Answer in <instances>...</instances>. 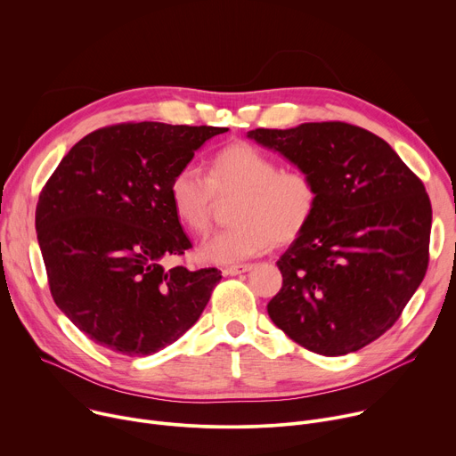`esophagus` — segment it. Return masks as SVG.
<instances>
[{
  "label": "esophagus",
  "instance_id": "esophagus-1",
  "mask_svg": "<svg viewBox=\"0 0 456 456\" xmlns=\"http://www.w3.org/2000/svg\"><path fill=\"white\" fill-rule=\"evenodd\" d=\"M254 268H256V265H251V263H248V265H235V266L224 268L223 273H224V275H240V273H246V272L254 270Z\"/></svg>",
  "mask_w": 456,
  "mask_h": 456
}]
</instances>
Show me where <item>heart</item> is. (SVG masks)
I'll return each mask as SVG.
<instances>
[{
	"label": "heart",
	"mask_w": 456,
	"mask_h": 456,
	"mask_svg": "<svg viewBox=\"0 0 456 456\" xmlns=\"http://www.w3.org/2000/svg\"><path fill=\"white\" fill-rule=\"evenodd\" d=\"M317 183L300 168L281 163L249 142H233L210 159L207 175L179 168L168 186L177 221L195 235L207 233L216 199L235 197L233 226L199 248L202 261L233 265L266 254L273 242H289L305 230L317 207Z\"/></svg>",
	"instance_id": "heart-1"
}]
</instances>
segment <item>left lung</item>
I'll use <instances>...</instances> for the list:
<instances>
[{"mask_svg": "<svg viewBox=\"0 0 456 456\" xmlns=\"http://www.w3.org/2000/svg\"><path fill=\"white\" fill-rule=\"evenodd\" d=\"M317 183V207L277 261L268 315L319 355L357 351L386 333L429 263L431 202L379 135L340 121L246 134Z\"/></svg>", "mask_w": 456, "mask_h": 456, "instance_id": "1", "label": "left lung"}]
</instances>
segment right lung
<instances>
[{
  "label": "right lung",
  "mask_w": 456,
  "mask_h": 456,
  "mask_svg": "<svg viewBox=\"0 0 456 456\" xmlns=\"http://www.w3.org/2000/svg\"><path fill=\"white\" fill-rule=\"evenodd\" d=\"M228 128L156 121L99 128L76 142L39 193L36 232L50 293L88 338L128 357L184 335L221 281L217 268H165L191 248L168 186Z\"/></svg>",
  "instance_id": "obj_1"
}]
</instances>
